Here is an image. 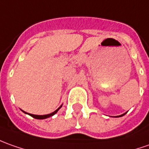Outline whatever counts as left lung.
<instances>
[{"mask_svg": "<svg viewBox=\"0 0 149 149\" xmlns=\"http://www.w3.org/2000/svg\"><path fill=\"white\" fill-rule=\"evenodd\" d=\"M126 113H127V112H126ZM126 113H123V114H121V115H120V116H117V117H122V116H124V115H125V114H126Z\"/></svg>", "mask_w": 149, "mask_h": 149, "instance_id": "obj_1", "label": "left lung"}]
</instances>
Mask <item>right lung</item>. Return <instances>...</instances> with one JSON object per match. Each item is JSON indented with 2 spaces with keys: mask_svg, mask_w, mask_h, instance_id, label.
I'll return each instance as SVG.
<instances>
[{
  "mask_svg": "<svg viewBox=\"0 0 149 149\" xmlns=\"http://www.w3.org/2000/svg\"><path fill=\"white\" fill-rule=\"evenodd\" d=\"M62 107V105L58 108V109H56L54 112H53V113H49V114H45V115H34V114H30V113H26V112H24V111H23L24 113H26V114H28V115H30L31 117H32L33 118H36V119H46V118H48V117H52V116H54L55 113H57V112L59 110V109L61 108Z\"/></svg>",
  "mask_w": 149,
  "mask_h": 149,
  "instance_id": "1",
  "label": "right lung"
}]
</instances>
